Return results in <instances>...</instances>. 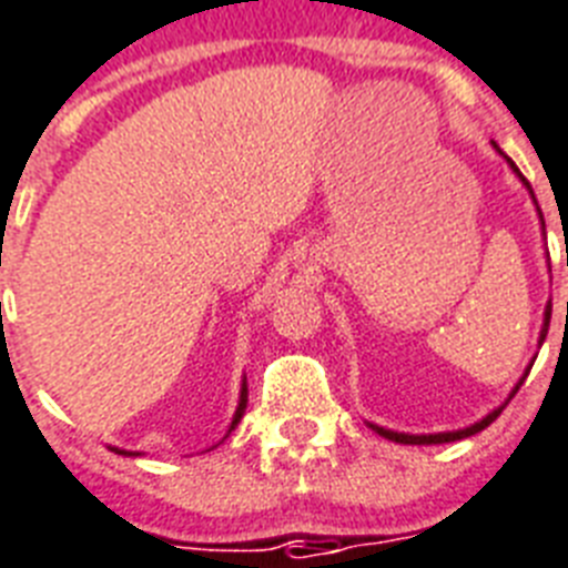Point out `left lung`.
Segmentation results:
<instances>
[{
  "label": "left lung",
  "instance_id": "obj_1",
  "mask_svg": "<svg viewBox=\"0 0 568 568\" xmlns=\"http://www.w3.org/2000/svg\"><path fill=\"white\" fill-rule=\"evenodd\" d=\"M495 146H498V144H495ZM498 153H501V150H498ZM507 162H510V159H507ZM510 168H513V171H516V173H519V168H516V164H513V162H510ZM519 176H521V173H519ZM521 182L528 185V180H525V176H521ZM528 189H530V185H528ZM539 217H542V214H539ZM548 321H551V306H548V310H546V327H542V336H539V342H546ZM521 383H525V379H521ZM521 383H519V386H521ZM519 386L513 388V395L519 392ZM513 395H510V397H513ZM507 404H510V400H507ZM507 404H504V406H507ZM504 406H498V409H493V413L486 415V418H480V422L471 424V427H466V430L430 433V436H409V433L386 430V427H377V424H372V430L379 433V436H386V439H392V442H400V445H442V442H457V439H466V436H475V433H480V430H484V427H489V424H493L495 418H498V415H501Z\"/></svg>",
  "mask_w": 568,
  "mask_h": 568
}]
</instances>
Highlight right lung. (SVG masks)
<instances>
[{
  "label": "right lung",
  "instance_id": "right-lung-1",
  "mask_svg": "<svg viewBox=\"0 0 568 568\" xmlns=\"http://www.w3.org/2000/svg\"><path fill=\"white\" fill-rule=\"evenodd\" d=\"M244 409H247V383L241 386V400H239V409H235V418H232V424H230V430H235V424L241 422ZM114 450H118V448H114ZM118 454H126V450H118Z\"/></svg>",
  "mask_w": 568,
  "mask_h": 568
}]
</instances>
